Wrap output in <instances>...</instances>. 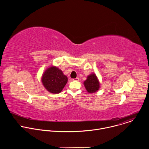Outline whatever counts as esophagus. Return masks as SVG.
Instances as JSON below:
<instances>
[{
  "instance_id": "esophagus-1",
  "label": "esophagus",
  "mask_w": 149,
  "mask_h": 149,
  "mask_svg": "<svg viewBox=\"0 0 149 149\" xmlns=\"http://www.w3.org/2000/svg\"><path fill=\"white\" fill-rule=\"evenodd\" d=\"M79 80V79L78 78H74L73 79V81H78Z\"/></svg>"
}]
</instances>
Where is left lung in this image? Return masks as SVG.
Returning a JSON list of instances; mask_svg holds the SVG:
<instances>
[{
  "mask_svg": "<svg viewBox=\"0 0 149 149\" xmlns=\"http://www.w3.org/2000/svg\"><path fill=\"white\" fill-rule=\"evenodd\" d=\"M84 84L88 92L90 93L97 92L100 88L99 81L94 73L88 76L87 79L84 81Z\"/></svg>",
  "mask_w": 149,
  "mask_h": 149,
  "instance_id": "8db88e82",
  "label": "left lung"
}]
</instances>
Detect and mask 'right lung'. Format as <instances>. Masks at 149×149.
Returning <instances> with one entry per match:
<instances>
[{
	"mask_svg": "<svg viewBox=\"0 0 149 149\" xmlns=\"http://www.w3.org/2000/svg\"><path fill=\"white\" fill-rule=\"evenodd\" d=\"M68 81L67 76L57 67L52 66L48 68L42 77V82L45 89L52 93H59L63 89Z\"/></svg>",
	"mask_w": 149,
	"mask_h": 149,
	"instance_id": "1",
	"label": "right lung"
}]
</instances>
